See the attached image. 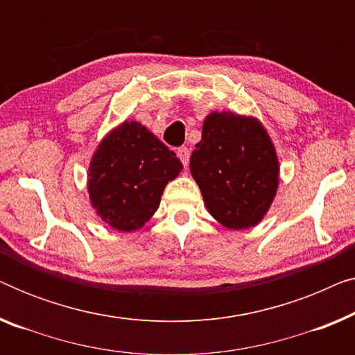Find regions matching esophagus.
Segmentation results:
<instances>
[{
  "mask_svg": "<svg viewBox=\"0 0 355 355\" xmlns=\"http://www.w3.org/2000/svg\"><path fill=\"white\" fill-rule=\"evenodd\" d=\"M176 153H178L179 159H181V162H182L184 168H187V164H189V158H191V153H189V148H187V147H179Z\"/></svg>",
  "mask_w": 355,
  "mask_h": 355,
  "instance_id": "obj_1",
  "label": "esophagus"
}]
</instances>
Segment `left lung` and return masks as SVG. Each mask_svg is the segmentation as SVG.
<instances>
[{"mask_svg": "<svg viewBox=\"0 0 355 355\" xmlns=\"http://www.w3.org/2000/svg\"><path fill=\"white\" fill-rule=\"evenodd\" d=\"M191 171L210 215L230 230H247L268 211L279 168L263 125L223 111L205 119Z\"/></svg>", "mask_w": 355, "mask_h": 355, "instance_id": "1", "label": "left lung"}]
</instances>
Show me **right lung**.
<instances>
[{
  "mask_svg": "<svg viewBox=\"0 0 355 355\" xmlns=\"http://www.w3.org/2000/svg\"><path fill=\"white\" fill-rule=\"evenodd\" d=\"M181 169L176 153L142 124H121L92 159V205L114 230H139L157 211L164 187Z\"/></svg>",
  "mask_w": 355,
  "mask_h": 355,
  "instance_id": "obj_1",
  "label": "right lung"
}]
</instances>
